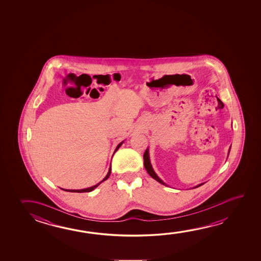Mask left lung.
Masks as SVG:
<instances>
[{
    "mask_svg": "<svg viewBox=\"0 0 261 261\" xmlns=\"http://www.w3.org/2000/svg\"><path fill=\"white\" fill-rule=\"evenodd\" d=\"M230 149L231 146L229 147V150H228V154H229ZM144 166H145V170H146L147 173L149 174L150 176H152L154 180H156V181L159 182L160 184L168 187V186H167V185L166 184L162 179H160V178L158 177V175H156V174H155V172L154 171V169H153V167H152V165H151V162H150L149 151H148V148H146L145 154H144ZM204 184H205V183H201V184L197 185V186L194 187L193 188H198V187H200V186Z\"/></svg>",
    "mask_w": 261,
    "mask_h": 261,
    "instance_id": "obj_1",
    "label": "left lung"
}]
</instances>
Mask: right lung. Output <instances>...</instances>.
<instances>
[{
	"label": "right lung",
	"instance_id": "right-lung-1",
	"mask_svg": "<svg viewBox=\"0 0 261 261\" xmlns=\"http://www.w3.org/2000/svg\"><path fill=\"white\" fill-rule=\"evenodd\" d=\"M124 141H122L121 143H119L118 144V145L116 146V150H115V152H114V154L116 153V151L118 150V148H119L120 146L121 145H123V143H124ZM111 166V165H110ZM110 174H111V167H109V171H108V173H107V175L105 176V178H103L101 182H99L98 184L94 185V186H93V187H91V188H84V189H63V188H61V189H63V190H64V191H67V192H75V193H84V192H91V191H93L94 189H95V188H97L98 187L99 185L101 184L102 182H103V181H106V180L109 177V175H110Z\"/></svg>",
	"mask_w": 261,
	"mask_h": 261
}]
</instances>
